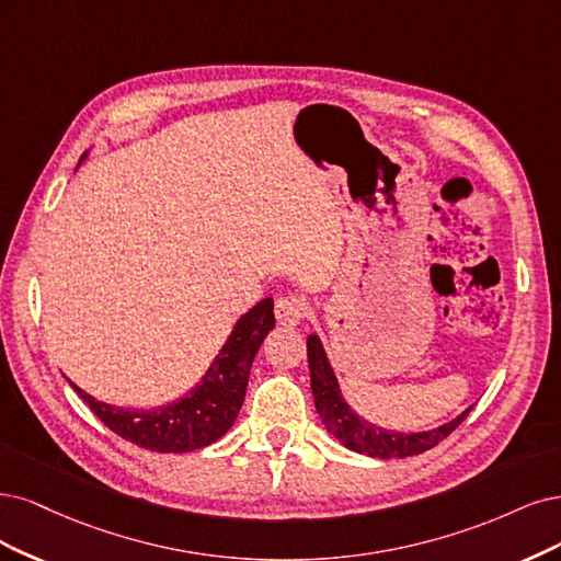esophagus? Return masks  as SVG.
<instances>
[{"label": "esophagus", "instance_id": "esophagus-1", "mask_svg": "<svg viewBox=\"0 0 561 561\" xmlns=\"http://www.w3.org/2000/svg\"><path fill=\"white\" fill-rule=\"evenodd\" d=\"M307 314V300L298 294L279 296L275 302V317L282 327H298Z\"/></svg>", "mask_w": 561, "mask_h": 561}]
</instances>
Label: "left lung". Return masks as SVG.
Returning a JSON list of instances; mask_svg holds the SVG:
<instances>
[{
    "instance_id": "1",
    "label": "left lung",
    "mask_w": 561,
    "mask_h": 561,
    "mask_svg": "<svg viewBox=\"0 0 561 561\" xmlns=\"http://www.w3.org/2000/svg\"><path fill=\"white\" fill-rule=\"evenodd\" d=\"M307 360H310L314 405L323 426H327L342 445L358 451V455H368L377 459H405L412 455H422V451L436 447L443 438H447L449 433L466 420V414L471 412V408H468L457 420H451L433 431L399 433L379 428L375 424H368L366 420H360L345 403V399H342L335 373L317 335L307 337Z\"/></svg>"
}]
</instances>
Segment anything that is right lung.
Here are the masks:
<instances>
[{
	"instance_id": "right-lung-1",
	"label": "right lung",
	"mask_w": 561,
	"mask_h": 561,
	"mask_svg": "<svg viewBox=\"0 0 561 561\" xmlns=\"http://www.w3.org/2000/svg\"><path fill=\"white\" fill-rule=\"evenodd\" d=\"M273 329V298H265L234 323L228 342L219 356L214 358L201 385H195V389H191L184 399L162 408L125 410L95 401L93 396H88L77 385H69L98 414V420L106 428H112L116 436L144 449L162 451V455L193 451L219 440L232 422L238 420V412L244 403L251 364H254L261 342Z\"/></svg>"
}]
</instances>
